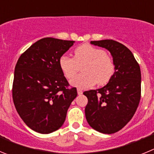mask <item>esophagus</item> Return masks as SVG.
<instances>
[{"label":"esophagus","mask_w":154,"mask_h":154,"mask_svg":"<svg viewBox=\"0 0 154 154\" xmlns=\"http://www.w3.org/2000/svg\"><path fill=\"white\" fill-rule=\"evenodd\" d=\"M77 92H78L79 95H81V94H82V90L81 89H77Z\"/></svg>","instance_id":"34e87169"}]
</instances>
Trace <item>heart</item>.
I'll return each mask as SVG.
<instances>
[{"instance_id":"b5f03b06","label":"heart","mask_w":154,"mask_h":154,"mask_svg":"<svg viewBox=\"0 0 154 154\" xmlns=\"http://www.w3.org/2000/svg\"><path fill=\"white\" fill-rule=\"evenodd\" d=\"M59 67L68 79L74 78L83 66V73L71 81V85L79 88H89L96 83L99 85L106 84L115 72L112 58L100 48L89 44L79 46L74 50V58L62 55L59 58Z\"/></svg>"}]
</instances>
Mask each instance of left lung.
Wrapping results in <instances>:
<instances>
[{
  "label": "left lung",
  "instance_id": "8db88e82",
  "mask_svg": "<svg viewBox=\"0 0 154 154\" xmlns=\"http://www.w3.org/2000/svg\"><path fill=\"white\" fill-rule=\"evenodd\" d=\"M106 48L112 56L115 72L106 85L85 91V109L89 126L106 134L116 133L133 118L141 97V72L138 62L128 48L114 40L92 41Z\"/></svg>",
  "mask_w": 154,
  "mask_h": 154
}]
</instances>
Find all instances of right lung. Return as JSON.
<instances>
[{"mask_svg": "<svg viewBox=\"0 0 154 154\" xmlns=\"http://www.w3.org/2000/svg\"><path fill=\"white\" fill-rule=\"evenodd\" d=\"M73 41L45 38L22 53L14 70L12 97L17 113L31 130L48 134L63 125L77 96L60 67L59 58Z\"/></svg>", "mask_w": 154, "mask_h": 154, "instance_id": "add662e5", "label": "right lung"}]
</instances>
